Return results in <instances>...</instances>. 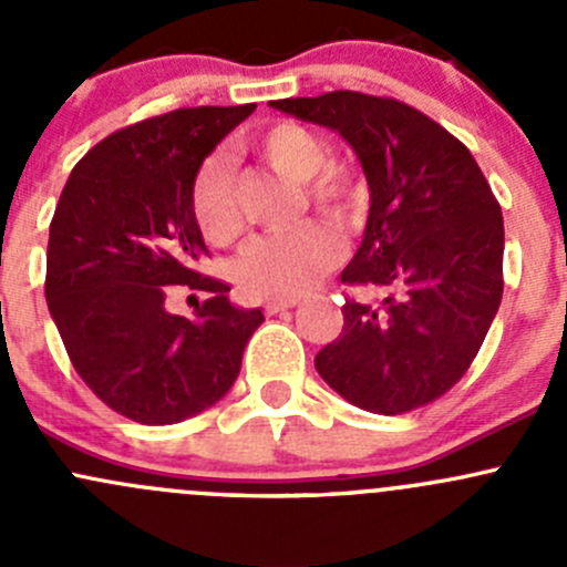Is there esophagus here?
Instances as JSON below:
<instances>
[{"label": "esophagus", "instance_id": "obj_1", "mask_svg": "<svg viewBox=\"0 0 567 567\" xmlns=\"http://www.w3.org/2000/svg\"><path fill=\"white\" fill-rule=\"evenodd\" d=\"M290 307H296V299H290V301H266V305H262V310H266L268 316H277V312L290 310Z\"/></svg>", "mask_w": 567, "mask_h": 567}]
</instances>
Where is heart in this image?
<instances>
[{
	"instance_id": "1",
	"label": "heart",
	"mask_w": 567,
	"mask_h": 567,
	"mask_svg": "<svg viewBox=\"0 0 567 567\" xmlns=\"http://www.w3.org/2000/svg\"><path fill=\"white\" fill-rule=\"evenodd\" d=\"M260 156L279 175L305 183L312 205L348 225L364 203V183L346 162H329V147L312 128L279 120L255 140ZM192 210L208 241L227 244L241 230L236 208V164L227 153H214L199 164L192 183ZM340 257V244L329 227L305 221L288 233H268L247 244L233 262V279L247 296L290 301L312 288Z\"/></svg>"
}]
</instances>
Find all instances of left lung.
<instances>
[{
  "mask_svg": "<svg viewBox=\"0 0 567 567\" xmlns=\"http://www.w3.org/2000/svg\"><path fill=\"white\" fill-rule=\"evenodd\" d=\"M337 131L357 153L370 214L346 285L342 331L316 357L320 379L373 414H403L442 398L477 357L502 301L505 225L488 181L463 142L416 109L337 93L271 101Z\"/></svg>",
  "mask_w": 567,
  "mask_h": 567,
  "instance_id": "8db88e82",
  "label": "left lung"
}]
</instances>
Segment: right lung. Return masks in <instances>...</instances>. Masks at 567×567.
Returning <instances> with one entry per match:
<instances>
[{"label":"right lung","instance_id":"1","mask_svg":"<svg viewBox=\"0 0 567 567\" xmlns=\"http://www.w3.org/2000/svg\"><path fill=\"white\" fill-rule=\"evenodd\" d=\"M255 112L175 109L114 131L73 167L49 227L45 301L73 368L142 425H175L219 403L241 373L260 310L230 305L192 210V183L216 145ZM186 284L212 296L192 319L163 301Z\"/></svg>","mask_w":567,"mask_h":567}]
</instances>
